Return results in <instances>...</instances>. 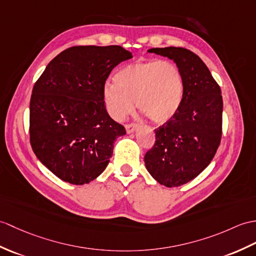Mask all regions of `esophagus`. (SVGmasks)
I'll use <instances>...</instances> for the list:
<instances>
[{
    "instance_id": "obj_1",
    "label": "esophagus",
    "mask_w": 256,
    "mask_h": 256,
    "mask_svg": "<svg viewBox=\"0 0 256 256\" xmlns=\"http://www.w3.org/2000/svg\"><path fill=\"white\" fill-rule=\"evenodd\" d=\"M138 128V124H135V123H132V124H128V126H126V133L128 134H130V133H133L134 130Z\"/></svg>"
}]
</instances>
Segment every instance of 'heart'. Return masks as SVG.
Listing matches in <instances>:
<instances>
[{
  "label": "heart",
  "mask_w": 256,
  "mask_h": 256,
  "mask_svg": "<svg viewBox=\"0 0 256 256\" xmlns=\"http://www.w3.org/2000/svg\"><path fill=\"white\" fill-rule=\"evenodd\" d=\"M184 80L174 62L147 60L128 64L114 75V84L102 88L104 104L109 116L122 121L138 108L156 124L170 121L181 108Z\"/></svg>",
  "instance_id": "1"
}]
</instances>
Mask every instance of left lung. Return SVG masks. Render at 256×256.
<instances>
[{
    "label": "left lung",
    "mask_w": 256,
    "mask_h": 256,
    "mask_svg": "<svg viewBox=\"0 0 256 256\" xmlns=\"http://www.w3.org/2000/svg\"><path fill=\"white\" fill-rule=\"evenodd\" d=\"M147 52L167 56L184 80L181 108L155 130L156 142L145 155L147 171L167 188L180 186L210 164L220 144L222 97L220 87L198 56L184 48H152Z\"/></svg>",
    "instance_id": "obj_1"
}]
</instances>
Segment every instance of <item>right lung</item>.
<instances>
[{"label": "right lung", "instance_id": "right-lung-1", "mask_svg": "<svg viewBox=\"0 0 256 256\" xmlns=\"http://www.w3.org/2000/svg\"><path fill=\"white\" fill-rule=\"evenodd\" d=\"M130 58L120 46H72L36 82L29 106L32 148L61 180L82 186L108 166L126 128L106 112L102 88L111 70Z\"/></svg>", "mask_w": 256, "mask_h": 256}]
</instances>
